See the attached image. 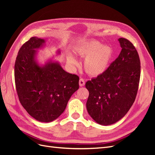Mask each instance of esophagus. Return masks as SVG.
Here are the masks:
<instances>
[{
  "label": "esophagus",
  "instance_id": "obj_1",
  "mask_svg": "<svg viewBox=\"0 0 155 155\" xmlns=\"http://www.w3.org/2000/svg\"><path fill=\"white\" fill-rule=\"evenodd\" d=\"M85 79H83V78H80V79H79V86L80 87H83L85 85Z\"/></svg>",
  "mask_w": 155,
  "mask_h": 155
}]
</instances>
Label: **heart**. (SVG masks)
<instances>
[{
	"label": "heart",
	"instance_id": "heart-1",
	"mask_svg": "<svg viewBox=\"0 0 155 155\" xmlns=\"http://www.w3.org/2000/svg\"><path fill=\"white\" fill-rule=\"evenodd\" d=\"M75 53L81 58H86L84 62L85 71L91 76H99L109 68L113 56V51L109 46L103 45L97 41L83 42L78 45L74 49ZM68 61L76 63L70 56Z\"/></svg>",
	"mask_w": 155,
	"mask_h": 155
}]
</instances>
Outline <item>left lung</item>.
Returning a JSON list of instances; mask_svg holds the SVG:
<instances>
[{
	"label": "left lung",
	"instance_id": "obj_1",
	"mask_svg": "<svg viewBox=\"0 0 155 155\" xmlns=\"http://www.w3.org/2000/svg\"><path fill=\"white\" fill-rule=\"evenodd\" d=\"M121 51L106 71L91 81L87 109L92 118L102 125L113 124L127 114L134 102L140 78V61L133 43L118 39Z\"/></svg>",
	"mask_w": 155,
	"mask_h": 155
}]
</instances>
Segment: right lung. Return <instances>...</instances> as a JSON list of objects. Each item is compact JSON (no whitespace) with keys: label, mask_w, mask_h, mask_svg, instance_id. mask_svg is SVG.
I'll return each instance as SVG.
<instances>
[{"label":"right lung","mask_w":155,"mask_h":155,"mask_svg":"<svg viewBox=\"0 0 155 155\" xmlns=\"http://www.w3.org/2000/svg\"><path fill=\"white\" fill-rule=\"evenodd\" d=\"M45 40L33 37L23 44L15 63V83L18 100L33 118L41 122L57 119L66 109L70 97L79 88V78L69 74L57 62L39 67L35 49Z\"/></svg>","instance_id":"obj_1"}]
</instances>
